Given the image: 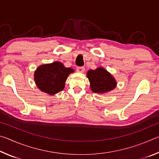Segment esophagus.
<instances>
[{"instance_id": "34e87169", "label": "esophagus", "mask_w": 159, "mask_h": 159, "mask_svg": "<svg viewBox=\"0 0 159 159\" xmlns=\"http://www.w3.org/2000/svg\"><path fill=\"white\" fill-rule=\"evenodd\" d=\"M76 71L78 72H80V73H83L85 71V68L83 66H80V67H77L76 68Z\"/></svg>"}]
</instances>
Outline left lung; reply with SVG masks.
<instances>
[{"label":"left lung","instance_id":"left-lung-1","mask_svg":"<svg viewBox=\"0 0 159 159\" xmlns=\"http://www.w3.org/2000/svg\"><path fill=\"white\" fill-rule=\"evenodd\" d=\"M87 77L90 83V88L93 93L104 94L114 90L116 81L112 75L102 67L95 70H89Z\"/></svg>","mask_w":159,"mask_h":159}]
</instances>
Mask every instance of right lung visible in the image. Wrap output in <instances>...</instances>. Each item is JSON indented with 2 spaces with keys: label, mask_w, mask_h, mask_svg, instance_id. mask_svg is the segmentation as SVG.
Returning a JSON list of instances; mask_svg holds the SVG:
<instances>
[{
  "label": "right lung",
  "mask_w": 159,
  "mask_h": 159,
  "mask_svg": "<svg viewBox=\"0 0 159 159\" xmlns=\"http://www.w3.org/2000/svg\"><path fill=\"white\" fill-rule=\"evenodd\" d=\"M71 68H66L60 61L39 66L34 72V80L36 86L42 92L55 95L62 90L69 75L74 73Z\"/></svg>",
  "instance_id": "obj_1"
}]
</instances>
